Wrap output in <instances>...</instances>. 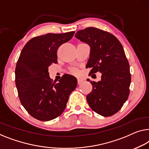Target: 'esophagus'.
<instances>
[{
    "label": "esophagus",
    "instance_id": "esophagus-1",
    "mask_svg": "<svg viewBox=\"0 0 149 149\" xmlns=\"http://www.w3.org/2000/svg\"><path fill=\"white\" fill-rule=\"evenodd\" d=\"M82 82V79H77V84H80Z\"/></svg>",
    "mask_w": 149,
    "mask_h": 149
}]
</instances>
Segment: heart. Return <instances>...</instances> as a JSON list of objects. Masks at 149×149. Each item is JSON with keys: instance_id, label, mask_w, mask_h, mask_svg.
I'll return each mask as SVG.
<instances>
[{"instance_id": "obj_1", "label": "heart", "mask_w": 149, "mask_h": 149, "mask_svg": "<svg viewBox=\"0 0 149 149\" xmlns=\"http://www.w3.org/2000/svg\"><path fill=\"white\" fill-rule=\"evenodd\" d=\"M70 73H72V74H74V75H77L79 74V71L77 70L76 68H71Z\"/></svg>"}]
</instances>
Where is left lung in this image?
<instances>
[{"mask_svg": "<svg viewBox=\"0 0 149 149\" xmlns=\"http://www.w3.org/2000/svg\"><path fill=\"white\" fill-rule=\"evenodd\" d=\"M75 36L90 46L89 75L102 73L100 81H90L92 90L86 96L89 106L101 116H112L130 93L131 75L123 47L114 35L95 27L78 31Z\"/></svg>", "mask_w": 149, "mask_h": 149, "instance_id": "obj_1", "label": "left lung"}]
</instances>
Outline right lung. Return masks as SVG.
<instances>
[{
  "mask_svg": "<svg viewBox=\"0 0 149 149\" xmlns=\"http://www.w3.org/2000/svg\"><path fill=\"white\" fill-rule=\"evenodd\" d=\"M75 32L33 37L21 51L15 68V84L21 103L31 116L49 121L60 116L69 96L77 86L72 75H63L58 82L49 77V66L57 63V52Z\"/></svg>",
  "mask_w": 149,
  "mask_h": 149,
  "instance_id": "right-lung-1",
  "label": "right lung"
}]
</instances>
